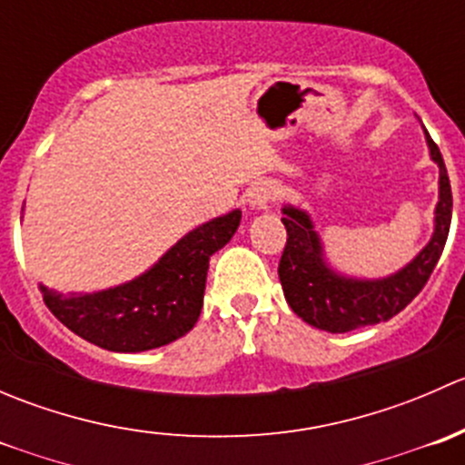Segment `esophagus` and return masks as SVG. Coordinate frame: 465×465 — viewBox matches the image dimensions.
Masks as SVG:
<instances>
[{
	"label": "esophagus",
	"mask_w": 465,
	"mask_h": 465,
	"mask_svg": "<svg viewBox=\"0 0 465 465\" xmlns=\"http://www.w3.org/2000/svg\"><path fill=\"white\" fill-rule=\"evenodd\" d=\"M279 198V186L272 184V182H256L247 191V204L254 211H265L270 209V204Z\"/></svg>",
	"instance_id": "1"
}]
</instances>
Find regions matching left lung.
I'll return each mask as SVG.
<instances>
[{"mask_svg": "<svg viewBox=\"0 0 465 465\" xmlns=\"http://www.w3.org/2000/svg\"><path fill=\"white\" fill-rule=\"evenodd\" d=\"M430 157L439 166V203L434 209V233L428 245L405 267L382 279H358L331 267L323 254L322 236L311 213L294 204H285L283 218L288 232L279 279L285 302L311 326L328 332H349L355 328L391 320L428 283L436 262L443 254L452 220V191L439 145L425 130Z\"/></svg>", "mask_w": 465, "mask_h": 465, "instance_id": "left-lung-1", "label": "left lung"}]
</instances>
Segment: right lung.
I'll return each instance as SVG.
<instances>
[{
    "instance_id": "obj_1",
    "label": "right lung",
    "mask_w": 465,
    "mask_h": 465,
    "mask_svg": "<svg viewBox=\"0 0 465 465\" xmlns=\"http://www.w3.org/2000/svg\"><path fill=\"white\" fill-rule=\"evenodd\" d=\"M241 215L233 209L195 227L133 281L72 294L40 283L42 299L58 322L101 349L142 353L171 344L198 322L209 259L232 241Z\"/></svg>"
}]
</instances>
